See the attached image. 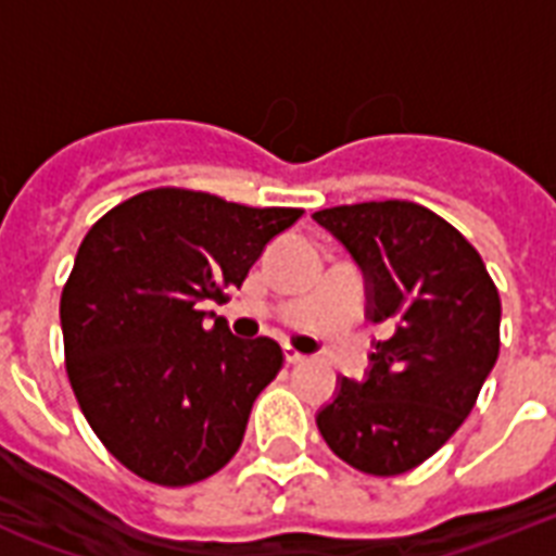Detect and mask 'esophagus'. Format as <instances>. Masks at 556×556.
<instances>
[{
	"instance_id": "34e87169",
	"label": "esophagus",
	"mask_w": 556,
	"mask_h": 556,
	"mask_svg": "<svg viewBox=\"0 0 556 556\" xmlns=\"http://www.w3.org/2000/svg\"><path fill=\"white\" fill-rule=\"evenodd\" d=\"M286 361H288V364H303L305 355H303V352H300V349L286 346Z\"/></svg>"
}]
</instances>
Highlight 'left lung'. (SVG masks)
I'll return each instance as SVG.
<instances>
[{
  "instance_id": "8db88e82",
  "label": "left lung",
  "mask_w": 556,
  "mask_h": 556,
  "mask_svg": "<svg viewBox=\"0 0 556 556\" xmlns=\"http://www.w3.org/2000/svg\"><path fill=\"white\" fill-rule=\"evenodd\" d=\"M369 279V317L389 323L364 383L343 378L317 430L361 473L397 476L465 424L500 357V291L456 227L415 201L317 210Z\"/></svg>"
}]
</instances>
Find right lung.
Masks as SVG:
<instances>
[{
	"label": "right lung",
	"instance_id": "add662e5",
	"mask_svg": "<svg viewBox=\"0 0 556 556\" xmlns=\"http://www.w3.org/2000/svg\"><path fill=\"white\" fill-rule=\"evenodd\" d=\"M300 216L155 187L89 227L60 296L65 371L94 435L143 482L187 488L236 456L286 355L225 320L207 329L201 303H225Z\"/></svg>",
	"mask_w": 556,
	"mask_h": 556
}]
</instances>
